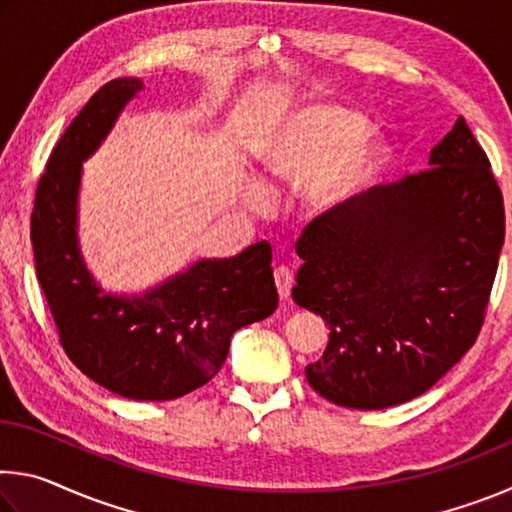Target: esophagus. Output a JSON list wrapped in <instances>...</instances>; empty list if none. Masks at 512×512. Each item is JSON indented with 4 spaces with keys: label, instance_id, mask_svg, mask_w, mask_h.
<instances>
[{
    "label": "esophagus",
    "instance_id": "esophagus-1",
    "mask_svg": "<svg viewBox=\"0 0 512 512\" xmlns=\"http://www.w3.org/2000/svg\"><path fill=\"white\" fill-rule=\"evenodd\" d=\"M273 277H275V287H277V293H280V298L287 300L291 296V287H293V271L289 266H277Z\"/></svg>",
    "mask_w": 512,
    "mask_h": 512
}]
</instances>
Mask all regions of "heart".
Returning a JSON list of instances; mask_svg holds the SVG:
<instances>
[{"instance_id": "b5f03b06", "label": "heart", "mask_w": 512, "mask_h": 512, "mask_svg": "<svg viewBox=\"0 0 512 512\" xmlns=\"http://www.w3.org/2000/svg\"><path fill=\"white\" fill-rule=\"evenodd\" d=\"M388 158L391 144L368 131L366 117L332 103L291 110L257 149L266 176L284 183L305 180L302 201L320 214L357 198ZM262 203V194L250 192V205Z\"/></svg>"}]
</instances>
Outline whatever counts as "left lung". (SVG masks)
<instances>
[{"label":"left lung","mask_w":512,"mask_h":512,"mask_svg":"<svg viewBox=\"0 0 512 512\" xmlns=\"http://www.w3.org/2000/svg\"><path fill=\"white\" fill-rule=\"evenodd\" d=\"M504 232L501 189L463 117L427 169L311 221L291 296L329 341L309 386L361 411L427 393L479 336Z\"/></svg>","instance_id":"8db88e82"}]
</instances>
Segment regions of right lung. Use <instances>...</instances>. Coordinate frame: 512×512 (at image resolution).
Returning <instances> with one entry per match:
<instances>
[{
	"mask_svg": "<svg viewBox=\"0 0 512 512\" xmlns=\"http://www.w3.org/2000/svg\"><path fill=\"white\" fill-rule=\"evenodd\" d=\"M144 90L142 79L103 85L49 155L31 214L38 282L67 357L99 386L128 400H176L221 370L237 329L277 307L271 246L201 259L142 293L103 291L79 244L83 162Z\"/></svg>",
	"mask_w": 512,
	"mask_h": 512,
	"instance_id": "1",
	"label": "right lung"
}]
</instances>
